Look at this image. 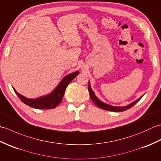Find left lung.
<instances>
[{
    "label": "left lung",
    "mask_w": 161,
    "mask_h": 161,
    "mask_svg": "<svg viewBox=\"0 0 161 161\" xmlns=\"http://www.w3.org/2000/svg\"><path fill=\"white\" fill-rule=\"evenodd\" d=\"M88 92H89V95H90V97H91V100L93 101L94 102V104L97 106V107L99 108H102L104 109V110H107V111H114V112H119V111H125L126 110H127V109H129L130 108H131L133 106H134L137 102L141 100V99L142 98L140 97L139 99H138L137 100H136L135 102H132L131 104H130L127 106H126V107H113V106H111V105H108V104H107L104 103V102H101L99 99L95 96V95L94 94V92L93 91V90L91 89V86H90V84L88 83Z\"/></svg>",
    "instance_id": "obj_1"
}]
</instances>
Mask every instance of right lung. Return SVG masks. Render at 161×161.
<instances>
[{
	"instance_id": "obj_1",
	"label": "right lung",
	"mask_w": 161,
	"mask_h": 161,
	"mask_svg": "<svg viewBox=\"0 0 161 161\" xmlns=\"http://www.w3.org/2000/svg\"><path fill=\"white\" fill-rule=\"evenodd\" d=\"M79 72L76 71L75 73H70L66 77H65L61 80L59 84L55 88L52 93H50L46 96L41 97L36 99H28L26 98L23 95L17 93L15 89H14L16 94L17 95L22 102L29 107L38 108V109H50L55 108L57 106L59 105L64 97V95L66 91V88L68 85L70 84V81L79 75Z\"/></svg>"
}]
</instances>
